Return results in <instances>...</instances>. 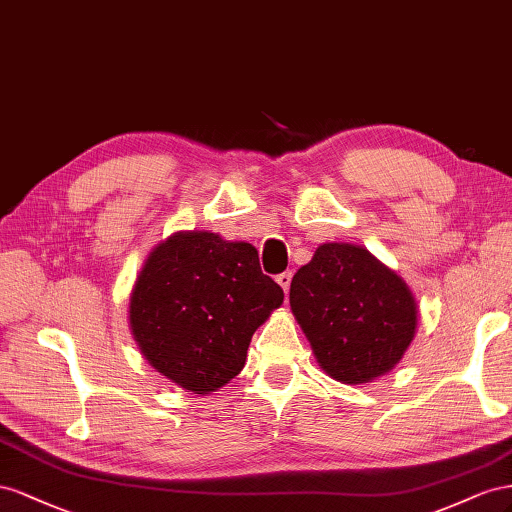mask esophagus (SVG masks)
<instances>
[{
  "mask_svg": "<svg viewBox=\"0 0 512 512\" xmlns=\"http://www.w3.org/2000/svg\"><path fill=\"white\" fill-rule=\"evenodd\" d=\"M291 276H294V274H291V272H283V274L276 276V283H279V285L283 287L285 294H287V291H289V285H291Z\"/></svg>",
  "mask_w": 512,
  "mask_h": 512,
  "instance_id": "obj_1",
  "label": "esophagus"
}]
</instances>
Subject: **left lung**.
<instances>
[{"label": "left lung", "instance_id": "obj_1", "mask_svg": "<svg viewBox=\"0 0 512 512\" xmlns=\"http://www.w3.org/2000/svg\"><path fill=\"white\" fill-rule=\"evenodd\" d=\"M289 304L330 377L367 384L410 347L418 309L410 287L367 248L321 244L289 289Z\"/></svg>", "mask_w": 512, "mask_h": 512}]
</instances>
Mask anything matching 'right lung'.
Returning a JSON list of instances; mask_svg holds the SVG:
<instances>
[{
  "mask_svg": "<svg viewBox=\"0 0 512 512\" xmlns=\"http://www.w3.org/2000/svg\"><path fill=\"white\" fill-rule=\"evenodd\" d=\"M283 298L255 246L178 231L145 259L130 294V330L158 373L210 394L242 371L255 330Z\"/></svg>",
  "mask_w": 512,
  "mask_h": 512,
  "instance_id": "obj_1",
  "label": "right lung"
}]
</instances>
